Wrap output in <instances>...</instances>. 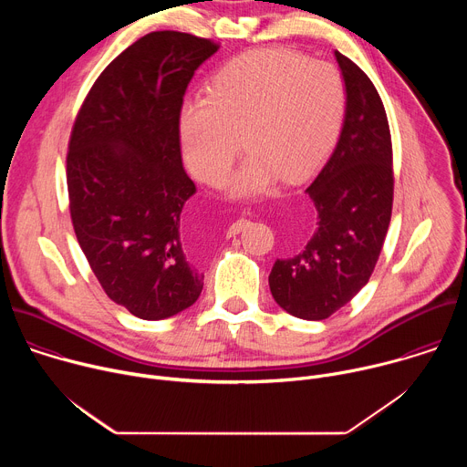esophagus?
<instances>
[{
  "mask_svg": "<svg viewBox=\"0 0 467 467\" xmlns=\"http://www.w3.org/2000/svg\"><path fill=\"white\" fill-rule=\"evenodd\" d=\"M244 223H245V220H238V222H234L231 227H229V231H227V234L229 236H234V234H238L240 231H242V227H244Z\"/></svg>",
  "mask_w": 467,
  "mask_h": 467,
  "instance_id": "esophagus-1",
  "label": "esophagus"
}]
</instances>
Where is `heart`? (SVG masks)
Segmentation results:
<instances>
[{
    "mask_svg": "<svg viewBox=\"0 0 467 467\" xmlns=\"http://www.w3.org/2000/svg\"><path fill=\"white\" fill-rule=\"evenodd\" d=\"M346 88L335 66L290 49H262L229 60L207 87V99L181 112V146L192 173L222 186L240 153L236 193L268 188L279 175L297 181L335 142Z\"/></svg>",
    "mask_w": 467,
    "mask_h": 467,
    "instance_id": "1",
    "label": "heart"
}]
</instances>
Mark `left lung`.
<instances>
[{
    "instance_id": "1",
    "label": "left lung",
    "mask_w": 467,
    "mask_h": 467,
    "mask_svg": "<svg viewBox=\"0 0 467 467\" xmlns=\"http://www.w3.org/2000/svg\"><path fill=\"white\" fill-rule=\"evenodd\" d=\"M335 55L348 105L335 151L306 186L317 211L316 231L270 274L279 306L308 321L332 316L368 285L393 205L391 135L382 99L351 58Z\"/></svg>"
}]
</instances>
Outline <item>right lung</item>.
I'll return each instance as SVG.
<instances>
[{"instance_id":"obj_1","label":"right lung","mask_w":467,"mask_h":467,"mask_svg":"<svg viewBox=\"0 0 467 467\" xmlns=\"http://www.w3.org/2000/svg\"><path fill=\"white\" fill-rule=\"evenodd\" d=\"M220 44L153 31L121 51L88 90L66 153L78 242L116 305L164 319L193 305L203 275L186 258L181 110L193 72Z\"/></svg>"}]
</instances>
